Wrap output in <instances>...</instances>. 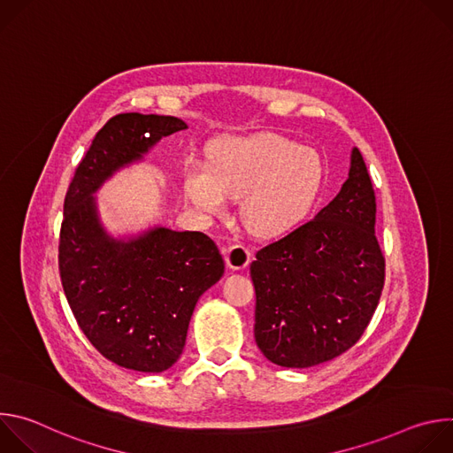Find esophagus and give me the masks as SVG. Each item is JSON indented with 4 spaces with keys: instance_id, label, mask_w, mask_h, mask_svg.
<instances>
[{
    "instance_id": "34e87169",
    "label": "esophagus",
    "mask_w": 453,
    "mask_h": 453,
    "mask_svg": "<svg viewBox=\"0 0 453 453\" xmlns=\"http://www.w3.org/2000/svg\"><path fill=\"white\" fill-rule=\"evenodd\" d=\"M226 262L229 265V269H233V271L245 269L249 265V262H250V250H249V247H245L242 243L231 245L226 250Z\"/></svg>"
}]
</instances>
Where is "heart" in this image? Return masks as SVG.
Instances as JSON below:
<instances>
[{
  "mask_svg": "<svg viewBox=\"0 0 453 453\" xmlns=\"http://www.w3.org/2000/svg\"><path fill=\"white\" fill-rule=\"evenodd\" d=\"M320 156L281 136L227 138L210 150V166L191 159L184 191L199 211L220 215L240 201L243 226L256 236H280L303 222L322 184Z\"/></svg>",
  "mask_w": 453,
  "mask_h": 453,
  "instance_id": "1",
  "label": "heart"
}]
</instances>
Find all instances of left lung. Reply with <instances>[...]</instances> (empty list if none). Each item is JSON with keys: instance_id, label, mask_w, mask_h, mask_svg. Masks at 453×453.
Returning a JSON list of instances; mask_svg holds the SVG:
<instances>
[{"instance_id": "left-lung-1", "label": "left lung", "mask_w": 453, "mask_h": 453, "mask_svg": "<svg viewBox=\"0 0 453 453\" xmlns=\"http://www.w3.org/2000/svg\"><path fill=\"white\" fill-rule=\"evenodd\" d=\"M374 222L371 177L353 149L337 197L315 219L256 252L254 339L271 362L311 367L342 355L362 337L385 281Z\"/></svg>"}]
</instances>
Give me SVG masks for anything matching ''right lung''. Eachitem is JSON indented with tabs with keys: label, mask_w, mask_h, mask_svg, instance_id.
<instances>
[{
	"label": "right lung",
	"mask_w": 453,
	"mask_h": 453,
	"mask_svg": "<svg viewBox=\"0 0 453 453\" xmlns=\"http://www.w3.org/2000/svg\"><path fill=\"white\" fill-rule=\"evenodd\" d=\"M188 125L175 116L123 112L96 133L64 199L58 273L89 342L111 362L161 372L182 353L199 297L224 274L215 242L199 231L154 227L128 240L104 229L93 193Z\"/></svg>",
	"instance_id": "right-lung-1"
}]
</instances>
